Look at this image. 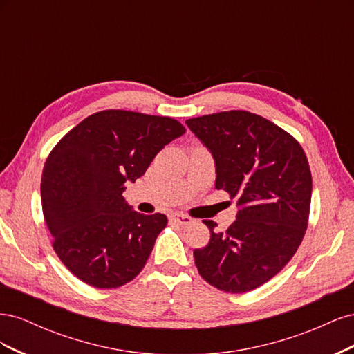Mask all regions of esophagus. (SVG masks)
I'll use <instances>...</instances> for the list:
<instances>
[{"label": "esophagus", "mask_w": 354, "mask_h": 354, "mask_svg": "<svg viewBox=\"0 0 354 354\" xmlns=\"http://www.w3.org/2000/svg\"><path fill=\"white\" fill-rule=\"evenodd\" d=\"M169 221L180 224V226H187V224L192 223V218L189 216H185V214L173 212V214H169Z\"/></svg>", "instance_id": "34e87169"}]
</instances>
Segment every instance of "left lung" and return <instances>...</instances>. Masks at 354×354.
<instances>
[{
  "instance_id": "1",
  "label": "left lung",
  "mask_w": 354,
  "mask_h": 354,
  "mask_svg": "<svg viewBox=\"0 0 354 354\" xmlns=\"http://www.w3.org/2000/svg\"><path fill=\"white\" fill-rule=\"evenodd\" d=\"M216 160V187L236 199L226 232L194 251L199 274L223 292L242 294L279 273L301 243L310 216L312 173L301 145L281 127L246 111L186 121Z\"/></svg>"
}]
</instances>
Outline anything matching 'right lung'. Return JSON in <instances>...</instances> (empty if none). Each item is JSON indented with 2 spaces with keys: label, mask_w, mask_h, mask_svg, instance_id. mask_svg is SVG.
I'll return each instance as SVG.
<instances>
[{
  "label": "right lung",
  "mask_w": 354,
  "mask_h": 354,
  "mask_svg": "<svg viewBox=\"0 0 354 354\" xmlns=\"http://www.w3.org/2000/svg\"><path fill=\"white\" fill-rule=\"evenodd\" d=\"M185 133L174 118L108 109L85 118L53 147L42 169V214L53 250L80 281L120 288L143 270L168 220L133 211L122 192Z\"/></svg>",
  "instance_id": "1"
}]
</instances>
